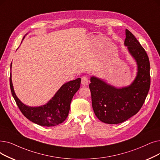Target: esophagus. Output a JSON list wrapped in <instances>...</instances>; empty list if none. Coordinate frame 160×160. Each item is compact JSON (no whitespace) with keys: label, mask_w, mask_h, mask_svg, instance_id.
I'll use <instances>...</instances> for the list:
<instances>
[{"label":"esophagus","mask_w":160,"mask_h":160,"mask_svg":"<svg viewBox=\"0 0 160 160\" xmlns=\"http://www.w3.org/2000/svg\"><path fill=\"white\" fill-rule=\"evenodd\" d=\"M89 80L88 79V77H86V76H83V77L82 78V80H81V84L83 85V86H88L89 84Z\"/></svg>","instance_id":"1"}]
</instances>
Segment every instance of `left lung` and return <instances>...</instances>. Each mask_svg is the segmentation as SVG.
<instances>
[{
	"mask_svg": "<svg viewBox=\"0 0 160 160\" xmlns=\"http://www.w3.org/2000/svg\"><path fill=\"white\" fill-rule=\"evenodd\" d=\"M124 45L137 65V76L130 85L118 88L95 76L90 78L89 87L93 111L98 119L105 123H120L135 115L142 107L150 89V61L147 53L128 29Z\"/></svg>",
	"mask_w": 160,
	"mask_h": 160,
	"instance_id": "1",
	"label": "left lung"
}]
</instances>
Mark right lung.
<instances>
[{
    "instance_id": "add662e5",
    "label": "right lung",
    "mask_w": 160,
    "mask_h": 160,
    "mask_svg": "<svg viewBox=\"0 0 160 160\" xmlns=\"http://www.w3.org/2000/svg\"><path fill=\"white\" fill-rule=\"evenodd\" d=\"M24 38L25 37L23 40ZM10 68L12 69V63ZM80 83V78L65 83L45 105L32 107L25 105L18 99L13 89L12 72L10 78L11 92L21 112L32 122L46 127L58 126L66 120L72 97L79 89Z\"/></svg>"
}]
</instances>
